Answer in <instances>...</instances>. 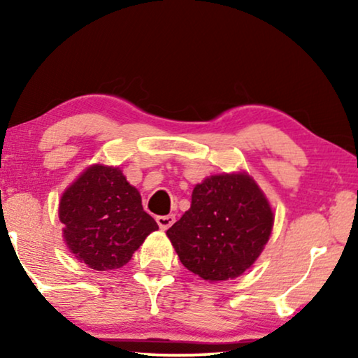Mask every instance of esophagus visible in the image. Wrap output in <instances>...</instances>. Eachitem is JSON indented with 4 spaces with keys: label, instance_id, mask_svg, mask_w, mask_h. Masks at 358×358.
I'll use <instances>...</instances> for the list:
<instances>
[{
    "label": "esophagus",
    "instance_id": "esophagus-1",
    "mask_svg": "<svg viewBox=\"0 0 358 358\" xmlns=\"http://www.w3.org/2000/svg\"><path fill=\"white\" fill-rule=\"evenodd\" d=\"M174 222H176L174 215H159V217H156V223L159 224L161 229H168Z\"/></svg>",
    "mask_w": 358,
    "mask_h": 358
}]
</instances>
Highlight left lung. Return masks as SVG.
I'll use <instances>...</instances> for the list:
<instances>
[{"mask_svg":"<svg viewBox=\"0 0 358 358\" xmlns=\"http://www.w3.org/2000/svg\"><path fill=\"white\" fill-rule=\"evenodd\" d=\"M272 227L271 205L251 176L215 174L195 185L190 208L166 234L185 268L220 282L256 262Z\"/></svg>","mask_w":358,"mask_h":358,"instance_id":"1","label":"left lung"}]
</instances>
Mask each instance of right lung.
<instances>
[{"instance_id":"add662e5","label":"right lung","mask_w":358,"mask_h":358,"mask_svg":"<svg viewBox=\"0 0 358 358\" xmlns=\"http://www.w3.org/2000/svg\"><path fill=\"white\" fill-rule=\"evenodd\" d=\"M58 217L68 249L94 271L125 266L158 229L124 173L102 164L90 166L63 192Z\"/></svg>"}]
</instances>
